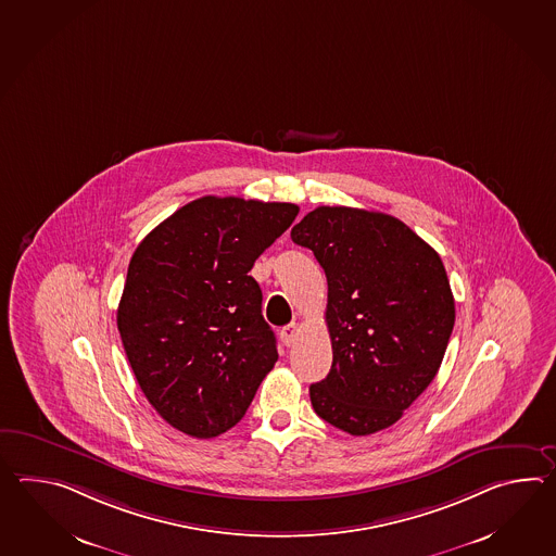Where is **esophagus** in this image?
Masks as SVG:
<instances>
[{
    "label": "esophagus",
    "instance_id": "obj_1",
    "mask_svg": "<svg viewBox=\"0 0 556 556\" xmlns=\"http://www.w3.org/2000/svg\"><path fill=\"white\" fill-rule=\"evenodd\" d=\"M281 341L285 346L295 345L296 337H299V325L296 323H289L281 329Z\"/></svg>",
    "mask_w": 556,
    "mask_h": 556
}]
</instances>
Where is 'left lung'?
<instances>
[{"mask_svg": "<svg viewBox=\"0 0 556 556\" xmlns=\"http://www.w3.org/2000/svg\"><path fill=\"white\" fill-rule=\"evenodd\" d=\"M327 275L333 365L308 387L315 413L353 437L395 425L431 384L455 325L439 253L377 211L317 207L291 229Z\"/></svg>", "mask_w": 556, "mask_h": 556, "instance_id": "left-lung-1", "label": "left lung"}]
</instances>
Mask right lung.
<instances>
[{"mask_svg": "<svg viewBox=\"0 0 556 556\" xmlns=\"http://www.w3.org/2000/svg\"><path fill=\"white\" fill-rule=\"evenodd\" d=\"M296 213L293 203L207 195L137 245L117 329L143 395L177 431H229L273 369L275 334L248 273Z\"/></svg>", "mask_w": 556, "mask_h": 556, "instance_id": "obj_1", "label": "right lung"}]
</instances>
